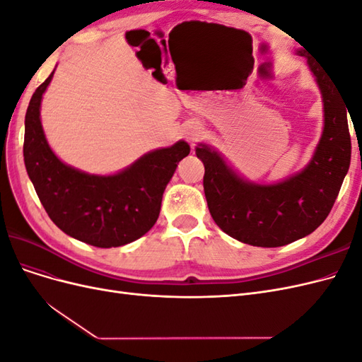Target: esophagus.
<instances>
[{"label":"esophagus","instance_id":"1","mask_svg":"<svg viewBox=\"0 0 362 362\" xmlns=\"http://www.w3.org/2000/svg\"><path fill=\"white\" fill-rule=\"evenodd\" d=\"M184 136L190 141V145L194 146L196 141H198L202 136V125L199 122H190L184 128Z\"/></svg>","mask_w":362,"mask_h":362}]
</instances>
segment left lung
<instances>
[{
    "mask_svg": "<svg viewBox=\"0 0 362 362\" xmlns=\"http://www.w3.org/2000/svg\"><path fill=\"white\" fill-rule=\"evenodd\" d=\"M308 59L323 96L325 128L311 163L300 173L272 185L246 182L206 145L196 148L202 160L204 192L217 226L233 238L252 246L278 247L296 242L319 228L341 189L350 166L347 105L331 74Z\"/></svg>",
    "mask_w": 362,
    "mask_h": 362,
    "instance_id": "left-lung-1",
    "label": "left lung"
}]
</instances>
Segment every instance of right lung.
<instances>
[{
	"label": "right lung",
	"mask_w": 362,
	"mask_h": 362,
	"mask_svg": "<svg viewBox=\"0 0 362 362\" xmlns=\"http://www.w3.org/2000/svg\"><path fill=\"white\" fill-rule=\"evenodd\" d=\"M52 75L33 93L25 113L24 161L39 199L51 221L80 242L96 247L134 242L157 222L164 189L190 146L181 140L152 151L110 177L66 166L51 151L39 117Z\"/></svg>",
	"instance_id": "add662e5"
}]
</instances>
